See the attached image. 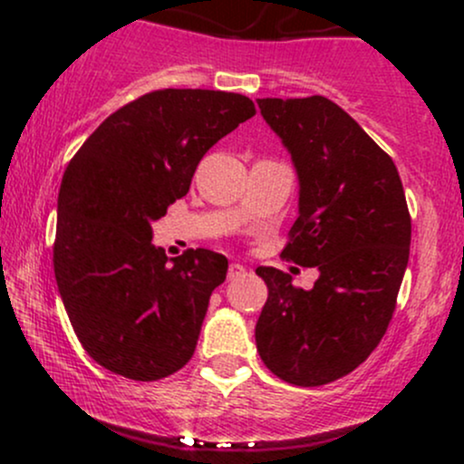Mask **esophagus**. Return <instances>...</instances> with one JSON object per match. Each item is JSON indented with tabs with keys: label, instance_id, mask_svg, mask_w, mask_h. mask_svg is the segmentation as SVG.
<instances>
[{
	"label": "esophagus",
	"instance_id": "1",
	"mask_svg": "<svg viewBox=\"0 0 464 464\" xmlns=\"http://www.w3.org/2000/svg\"><path fill=\"white\" fill-rule=\"evenodd\" d=\"M244 270H246V268H244L242 264H236V262H233L231 266H228V273H227V276H228V279H237V276H242V275H244Z\"/></svg>",
	"mask_w": 464,
	"mask_h": 464
}]
</instances>
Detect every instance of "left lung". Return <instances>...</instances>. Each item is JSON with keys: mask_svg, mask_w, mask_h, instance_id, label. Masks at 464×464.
Instances as JSON below:
<instances>
[{"mask_svg": "<svg viewBox=\"0 0 464 464\" xmlns=\"http://www.w3.org/2000/svg\"><path fill=\"white\" fill-rule=\"evenodd\" d=\"M299 179V218L284 257L316 268L312 290L270 266L255 343L264 364L295 386L347 375L384 338L410 255V214L392 159L323 95L259 98Z\"/></svg>", "mask_w": 464, "mask_h": 464, "instance_id": "left-lung-1", "label": "left lung"}]
</instances>
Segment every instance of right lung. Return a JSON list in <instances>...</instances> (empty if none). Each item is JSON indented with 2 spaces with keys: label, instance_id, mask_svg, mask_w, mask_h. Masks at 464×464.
Wrapping results in <instances>:
<instances>
[{
  "label": "right lung",
  "instance_id": "add662e5",
  "mask_svg": "<svg viewBox=\"0 0 464 464\" xmlns=\"http://www.w3.org/2000/svg\"><path fill=\"white\" fill-rule=\"evenodd\" d=\"M253 115L239 93L152 92L106 117L69 161L54 275L80 344L104 369L154 382L194 355L228 262L207 248L168 262L152 222L188 194L205 152Z\"/></svg>",
  "mask_w": 464,
  "mask_h": 464
}]
</instances>
